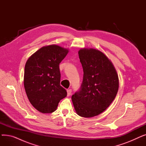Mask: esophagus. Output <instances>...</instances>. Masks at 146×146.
I'll return each mask as SVG.
<instances>
[{
    "label": "esophagus",
    "instance_id": "esophagus-1",
    "mask_svg": "<svg viewBox=\"0 0 146 146\" xmlns=\"http://www.w3.org/2000/svg\"><path fill=\"white\" fill-rule=\"evenodd\" d=\"M72 89H67V96H70V95L72 94Z\"/></svg>",
    "mask_w": 146,
    "mask_h": 146
}]
</instances>
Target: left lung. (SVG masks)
I'll list each match as a JSON object with an SVG mask.
<instances>
[{
    "instance_id": "left-lung-1",
    "label": "left lung",
    "mask_w": 146,
    "mask_h": 146,
    "mask_svg": "<svg viewBox=\"0 0 146 146\" xmlns=\"http://www.w3.org/2000/svg\"><path fill=\"white\" fill-rule=\"evenodd\" d=\"M78 54L83 78L80 90L72 95V100L78 115L90 118L103 112L114 100L119 88L118 76L102 52L84 48Z\"/></svg>"
}]
</instances>
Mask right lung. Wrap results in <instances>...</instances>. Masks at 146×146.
Returning <instances> with one entry per match:
<instances>
[{"instance_id": "obj_1", "label": "right lung", "mask_w": 146, "mask_h": 146, "mask_svg": "<svg viewBox=\"0 0 146 146\" xmlns=\"http://www.w3.org/2000/svg\"><path fill=\"white\" fill-rule=\"evenodd\" d=\"M68 52L57 45L41 48L27 60L24 85L27 97L34 108L43 113H52L61 99L67 96L60 85L59 64Z\"/></svg>"}]
</instances>
